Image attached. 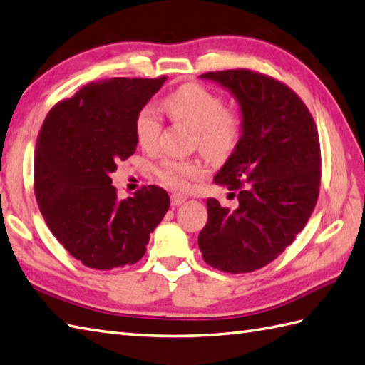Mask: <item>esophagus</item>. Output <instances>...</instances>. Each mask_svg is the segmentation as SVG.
<instances>
[{
	"mask_svg": "<svg viewBox=\"0 0 365 365\" xmlns=\"http://www.w3.org/2000/svg\"><path fill=\"white\" fill-rule=\"evenodd\" d=\"M188 199L186 196H183V194H177V192H174V194H171V203L174 207H179V205H182V203Z\"/></svg>",
	"mask_w": 365,
	"mask_h": 365,
	"instance_id": "obj_1",
	"label": "esophagus"
}]
</instances>
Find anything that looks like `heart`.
Instances as JSON below:
<instances>
[{
    "mask_svg": "<svg viewBox=\"0 0 365 365\" xmlns=\"http://www.w3.org/2000/svg\"><path fill=\"white\" fill-rule=\"evenodd\" d=\"M163 108L173 121L182 123L197 132L199 150L210 162H222L235 150L241 138V120L233 110L224 108V101L216 93L199 83H185L163 99ZM162 116L155 107L144 106L133 121V132L141 148H157L162 132ZM202 169L185 160H165L158 177L169 188L185 190L190 180L197 179Z\"/></svg>",
    "mask_w": 365,
    "mask_h": 365,
    "instance_id": "obj_1",
    "label": "heart"
}]
</instances>
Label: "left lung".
<instances>
[{
	"label": "left lung",
	"instance_id": "obj_1",
	"mask_svg": "<svg viewBox=\"0 0 365 365\" xmlns=\"http://www.w3.org/2000/svg\"><path fill=\"white\" fill-rule=\"evenodd\" d=\"M232 93L241 112V138L215 183L238 191L236 210L208 199L199 233L203 261L245 274L275 259L302 232L316 207L320 144L314 120L295 93L250 70L199 76ZM233 194V192H232Z\"/></svg>",
	"mask_w": 365,
	"mask_h": 365
}]
</instances>
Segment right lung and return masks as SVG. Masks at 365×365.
Masks as SVG:
<instances>
[{
  "mask_svg": "<svg viewBox=\"0 0 365 365\" xmlns=\"http://www.w3.org/2000/svg\"><path fill=\"white\" fill-rule=\"evenodd\" d=\"M166 78L91 82L51 108L34 154V191L49 230L83 266L124 267L143 258L169 208L168 192L143 186L120 199L110 175L133 155L138 110Z\"/></svg>",
  "mask_w": 365,
  "mask_h": 365,
  "instance_id": "obj_1",
  "label": "right lung"
}]
</instances>
